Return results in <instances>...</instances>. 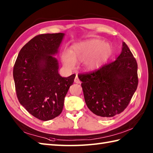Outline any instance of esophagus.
I'll return each mask as SVG.
<instances>
[{
	"mask_svg": "<svg viewBox=\"0 0 153 153\" xmlns=\"http://www.w3.org/2000/svg\"><path fill=\"white\" fill-rule=\"evenodd\" d=\"M74 82L76 83H80V80H79V78H78V76H77V74L76 75V77H75V79H74Z\"/></svg>",
	"mask_w": 153,
	"mask_h": 153,
	"instance_id": "obj_1",
	"label": "esophagus"
}]
</instances>
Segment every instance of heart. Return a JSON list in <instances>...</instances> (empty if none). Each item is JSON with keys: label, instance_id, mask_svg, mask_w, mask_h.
<instances>
[{"label": "heart", "instance_id": "b5f03b06", "mask_svg": "<svg viewBox=\"0 0 153 153\" xmlns=\"http://www.w3.org/2000/svg\"><path fill=\"white\" fill-rule=\"evenodd\" d=\"M113 52L110 43L100 39H91L71 46L70 51L62 54V62L66 67L72 69L76 62H82L83 69L90 71L96 70L108 59Z\"/></svg>", "mask_w": 153, "mask_h": 153}]
</instances>
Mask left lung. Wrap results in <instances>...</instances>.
Segmentation results:
<instances>
[{
	"mask_svg": "<svg viewBox=\"0 0 153 153\" xmlns=\"http://www.w3.org/2000/svg\"><path fill=\"white\" fill-rule=\"evenodd\" d=\"M78 77L89 109L97 116L110 118L124 110L137 89V64L123 42L121 53L115 61Z\"/></svg>",
	"mask_w": 153,
	"mask_h": 153,
	"instance_id": "obj_1",
	"label": "left lung"
}]
</instances>
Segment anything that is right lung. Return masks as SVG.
I'll return each mask as SVG.
<instances>
[{
    "mask_svg": "<svg viewBox=\"0 0 153 153\" xmlns=\"http://www.w3.org/2000/svg\"><path fill=\"white\" fill-rule=\"evenodd\" d=\"M65 34L39 35L19 51L13 70L19 103L35 118L47 121L59 116L76 75L58 73L57 54Z\"/></svg>",
    "mask_w": 153,
    "mask_h": 153,
    "instance_id": "right-lung-1",
    "label": "right lung"
}]
</instances>
